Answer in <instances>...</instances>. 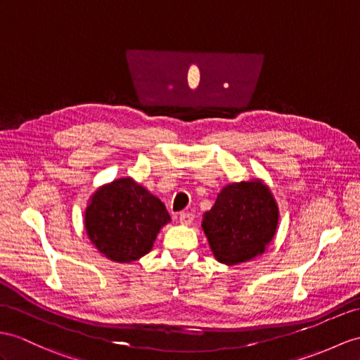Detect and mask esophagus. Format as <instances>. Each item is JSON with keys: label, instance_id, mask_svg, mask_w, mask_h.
Returning <instances> with one entry per match:
<instances>
[{"label": "esophagus", "instance_id": "obj_1", "mask_svg": "<svg viewBox=\"0 0 360 360\" xmlns=\"http://www.w3.org/2000/svg\"><path fill=\"white\" fill-rule=\"evenodd\" d=\"M179 221H180L181 224L189 226L192 221H194V214H191V212H180Z\"/></svg>", "mask_w": 360, "mask_h": 360}]
</instances>
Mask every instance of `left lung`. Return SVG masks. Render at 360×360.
<instances>
[{
    "label": "left lung",
    "instance_id": "8db88e82",
    "mask_svg": "<svg viewBox=\"0 0 360 360\" xmlns=\"http://www.w3.org/2000/svg\"><path fill=\"white\" fill-rule=\"evenodd\" d=\"M278 224V206L261 181L226 186L205 214L203 231L215 258L238 264L264 252Z\"/></svg>",
    "mask_w": 360,
    "mask_h": 360
}]
</instances>
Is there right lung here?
<instances>
[{
	"mask_svg": "<svg viewBox=\"0 0 360 360\" xmlns=\"http://www.w3.org/2000/svg\"><path fill=\"white\" fill-rule=\"evenodd\" d=\"M169 220L162 201L131 179L101 188L85 210L90 240L105 257L117 262L146 255L160 227Z\"/></svg>",
	"mask_w": 360,
	"mask_h": 360,
	"instance_id": "1",
	"label": "right lung"
}]
</instances>
